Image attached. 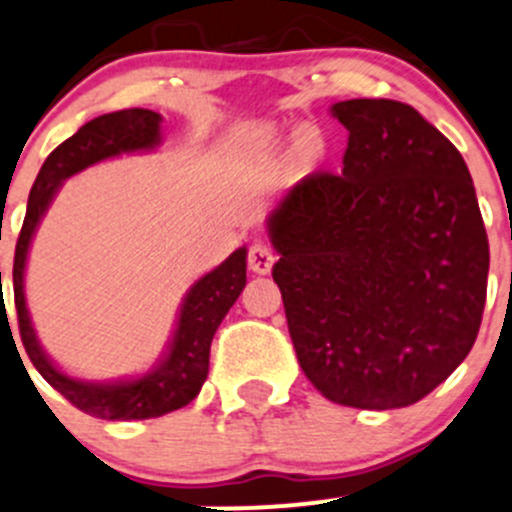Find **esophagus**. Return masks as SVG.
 Listing matches in <instances>:
<instances>
[{
  "label": "esophagus",
  "mask_w": 512,
  "mask_h": 512,
  "mask_svg": "<svg viewBox=\"0 0 512 512\" xmlns=\"http://www.w3.org/2000/svg\"><path fill=\"white\" fill-rule=\"evenodd\" d=\"M273 261H276V254H273V249L266 241H254L249 246V268L254 273H261V276L263 273H271Z\"/></svg>",
  "instance_id": "esophagus-1"
}]
</instances>
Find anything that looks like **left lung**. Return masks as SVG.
Here are the masks:
<instances>
[{"mask_svg":"<svg viewBox=\"0 0 512 512\" xmlns=\"http://www.w3.org/2000/svg\"><path fill=\"white\" fill-rule=\"evenodd\" d=\"M342 172L303 177L268 217L273 281L305 377L342 407L399 409L466 360L488 236L461 152L407 103L333 105Z\"/></svg>","mask_w":512,"mask_h":512,"instance_id":"obj_1","label":"left lung"}]
</instances>
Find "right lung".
Returning a JSON list of instances; mask_svg holds the SVG:
<instances>
[{
    "instance_id": "right-lung-1",
    "label": "right lung",
    "mask_w": 512,
    "mask_h": 512,
    "mask_svg": "<svg viewBox=\"0 0 512 512\" xmlns=\"http://www.w3.org/2000/svg\"><path fill=\"white\" fill-rule=\"evenodd\" d=\"M160 123L162 115L155 110L128 108L93 118L76 135L61 142L46 157L39 177L31 187L24 226H21L17 251H14V305H17L19 335L26 355L51 387L59 389L73 407L96 416V419H155V416L187 407L207 379L212 337L246 286V249H236L221 266L209 271L189 288V293L184 295L182 310H179L170 350L162 357L160 365H155L142 377L105 384L83 382V379L68 377L66 372H61L41 350L24 298V268L36 226L49 209L51 199L59 192L63 179L100 160L123 155V152L152 150L160 145Z\"/></svg>"
}]
</instances>
